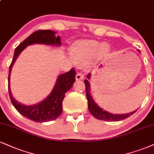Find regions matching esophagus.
Segmentation results:
<instances>
[{"label": "esophagus", "instance_id": "obj_1", "mask_svg": "<svg viewBox=\"0 0 154 154\" xmlns=\"http://www.w3.org/2000/svg\"><path fill=\"white\" fill-rule=\"evenodd\" d=\"M75 79H76V80H77V81L82 80V79H84V76H83L82 74L78 73V74H77V75H76Z\"/></svg>", "mask_w": 154, "mask_h": 154}]
</instances>
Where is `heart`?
<instances>
[{"instance_id":"heart-1","label":"heart","mask_w":154,"mask_h":154,"mask_svg":"<svg viewBox=\"0 0 154 154\" xmlns=\"http://www.w3.org/2000/svg\"><path fill=\"white\" fill-rule=\"evenodd\" d=\"M70 51L76 62L86 63L95 54L99 59L105 57L109 51V46L106 43L100 44L96 41H82L73 44Z\"/></svg>"}]
</instances>
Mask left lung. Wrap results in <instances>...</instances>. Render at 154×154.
Masks as SVG:
<instances>
[{
    "label": "left lung",
    "mask_w": 154,
    "mask_h": 154,
    "mask_svg": "<svg viewBox=\"0 0 154 154\" xmlns=\"http://www.w3.org/2000/svg\"><path fill=\"white\" fill-rule=\"evenodd\" d=\"M138 51L140 53L138 49ZM90 77H91V74H88V75H87V78H88V79H85V89H86V96L87 99H88L89 111H90V113H91L95 118H97L98 120H105V121H120V120H124L125 119V118L130 117L131 116H132L133 114H134L135 112H136V110H138V109H137L136 110L133 111V112L125 114H112L107 112V111L103 110V108H101V107L95 103L93 97H92L91 93H90V82H89Z\"/></svg>",
    "instance_id": "8db88e82"
}]
</instances>
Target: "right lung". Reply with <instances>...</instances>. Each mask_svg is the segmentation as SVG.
<instances>
[{
  "label": "right lung",
  "mask_w": 154,
  "mask_h": 154,
  "mask_svg": "<svg viewBox=\"0 0 154 154\" xmlns=\"http://www.w3.org/2000/svg\"><path fill=\"white\" fill-rule=\"evenodd\" d=\"M56 32L51 30H38L31 34L21 42L14 51V58L9 67L8 92L11 101L17 111L24 117L37 123L51 121L57 119L62 112V101L66 92L70 90L75 82V71L72 69L66 73L59 75L53 90L45 99L37 104L26 105L20 103L13 97L10 86L11 72L16 59L26 47L31 44H38L44 45L60 47L61 37L55 36Z\"/></svg>",
  "instance_id": "add662e5"
}]
</instances>
